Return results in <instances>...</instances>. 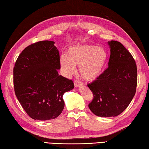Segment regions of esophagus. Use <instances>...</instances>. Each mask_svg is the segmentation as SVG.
<instances>
[{"label": "esophagus", "instance_id": "esophagus-1", "mask_svg": "<svg viewBox=\"0 0 149 149\" xmlns=\"http://www.w3.org/2000/svg\"><path fill=\"white\" fill-rule=\"evenodd\" d=\"M74 84L75 87H79V86H82V82H80V81H79V80H74Z\"/></svg>", "mask_w": 149, "mask_h": 149}]
</instances>
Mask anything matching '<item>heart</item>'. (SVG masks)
I'll return each instance as SVG.
<instances>
[{"label": "heart", "instance_id": "1", "mask_svg": "<svg viewBox=\"0 0 149 149\" xmlns=\"http://www.w3.org/2000/svg\"><path fill=\"white\" fill-rule=\"evenodd\" d=\"M107 61L108 53L104 48L91 44L73 46L60 58V66L64 74L70 77L79 66L80 77L86 81H93L102 74Z\"/></svg>", "mask_w": 149, "mask_h": 149}]
</instances>
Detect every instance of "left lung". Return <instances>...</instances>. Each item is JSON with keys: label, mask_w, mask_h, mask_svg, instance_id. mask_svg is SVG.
<instances>
[{"label": "left lung", "mask_w": 149, "mask_h": 149, "mask_svg": "<svg viewBox=\"0 0 149 149\" xmlns=\"http://www.w3.org/2000/svg\"><path fill=\"white\" fill-rule=\"evenodd\" d=\"M108 68L88 86L93 93L88 107L95 115L116 117L130 105L136 92L137 69L133 56L120 42H108Z\"/></svg>", "instance_id": "obj_1"}]
</instances>
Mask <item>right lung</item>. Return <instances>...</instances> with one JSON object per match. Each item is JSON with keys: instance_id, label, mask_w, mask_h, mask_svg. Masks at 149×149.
I'll use <instances>...</instances> for the list:
<instances>
[{"instance_id": "right-lung-1", "label": "right lung", "mask_w": 149, "mask_h": 149, "mask_svg": "<svg viewBox=\"0 0 149 149\" xmlns=\"http://www.w3.org/2000/svg\"><path fill=\"white\" fill-rule=\"evenodd\" d=\"M52 41H41L24 49L14 67V91L31 118L55 119L65 107L66 92L74 88L71 80L59 75V53Z\"/></svg>"}]
</instances>
